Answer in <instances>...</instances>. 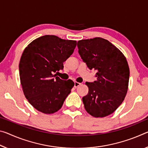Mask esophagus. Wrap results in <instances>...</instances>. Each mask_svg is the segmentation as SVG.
I'll return each instance as SVG.
<instances>
[{
	"label": "esophagus",
	"mask_w": 148,
	"mask_h": 148,
	"mask_svg": "<svg viewBox=\"0 0 148 148\" xmlns=\"http://www.w3.org/2000/svg\"><path fill=\"white\" fill-rule=\"evenodd\" d=\"M80 85H81L80 83L77 82H74V87H75V88H78V87Z\"/></svg>",
	"instance_id": "34e87169"
}]
</instances>
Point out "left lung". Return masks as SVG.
Segmentation results:
<instances>
[{"label":"left lung","mask_w":148,"mask_h":148,"mask_svg":"<svg viewBox=\"0 0 148 148\" xmlns=\"http://www.w3.org/2000/svg\"><path fill=\"white\" fill-rule=\"evenodd\" d=\"M78 53L97 80L86 82L89 91L82 101L86 111L95 118L112 114L122 104L128 91L130 70L123 53L101 37L78 41Z\"/></svg>","instance_id":"1"}]
</instances>
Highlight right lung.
<instances>
[{"label": "right lung", "mask_w": 148, "mask_h": 148, "mask_svg": "<svg viewBox=\"0 0 148 148\" xmlns=\"http://www.w3.org/2000/svg\"><path fill=\"white\" fill-rule=\"evenodd\" d=\"M76 46V41L46 35L23 51L19 64L20 83L25 97L37 111L53 114L62 107L74 83L62 80L55 73L63 69V62Z\"/></svg>", "instance_id": "obj_1"}]
</instances>
